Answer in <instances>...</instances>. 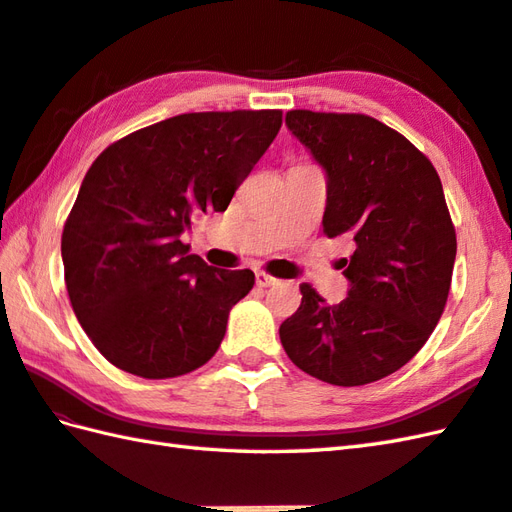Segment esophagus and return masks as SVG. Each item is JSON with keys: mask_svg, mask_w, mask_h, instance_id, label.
I'll use <instances>...</instances> for the list:
<instances>
[{"mask_svg": "<svg viewBox=\"0 0 512 512\" xmlns=\"http://www.w3.org/2000/svg\"><path fill=\"white\" fill-rule=\"evenodd\" d=\"M255 281H257L259 288H268V286H277V284H279L277 277L264 273V270H257V273H255Z\"/></svg>", "mask_w": 512, "mask_h": 512, "instance_id": "1", "label": "esophagus"}]
</instances>
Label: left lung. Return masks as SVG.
<instances>
[{
	"mask_svg": "<svg viewBox=\"0 0 512 512\" xmlns=\"http://www.w3.org/2000/svg\"><path fill=\"white\" fill-rule=\"evenodd\" d=\"M286 125L328 176L323 233L356 248L341 259L347 297L330 306L301 284L281 345L323 383H374L418 354L447 306L458 242L440 176L372 116L290 110Z\"/></svg>",
	"mask_w": 512,
	"mask_h": 512,
	"instance_id": "8db88e82",
	"label": "left lung"
}]
</instances>
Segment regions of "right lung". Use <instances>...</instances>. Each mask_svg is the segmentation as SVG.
<instances>
[{
    "label": "right lung",
    "instance_id": "1",
    "mask_svg": "<svg viewBox=\"0 0 512 512\" xmlns=\"http://www.w3.org/2000/svg\"><path fill=\"white\" fill-rule=\"evenodd\" d=\"M281 127L279 110L180 114L92 162L65 220L72 310L96 350L140 378H176L217 352L253 270L213 268L180 242L193 213L226 211Z\"/></svg>",
    "mask_w": 512,
    "mask_h": 512
}]
</instances>
